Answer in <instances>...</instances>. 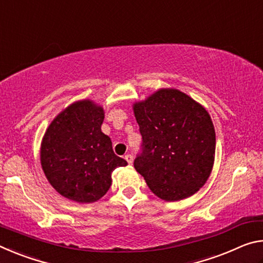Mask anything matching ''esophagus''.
Segmentation results:
<instances>
[{"label": "esophagus", "instance_id": "1", "mask_svg": "<svg viewBox=\"0 0 263 263\" xmlns=\"http://www.w3.org/2000/svg\"><path fill=\"white\" fill-rule=\"evenodd\" d=\"M125 160H126L128 164H132V162H133V157H132L131 154H126V155H125Z\"/></svg>", "mask_w": 263, "mask_h": 263}]
</instances>
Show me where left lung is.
<instances>
[{
  "mask_svg": "<svg viewBox=\"0 0 263 263\" xmlns=\"http://www.w3.org/2000/svg\"><path fill=\"white\" fill-rule=\"evenodd\" d=\"M132 109L142 136L135 168L151 191L167 202L197 193L215 163L216 132L206 109L174 88L159 89Z\"/></svg>",
  "mask_w": 263,
  "mask_h": 263,
  "instance_id": "8db88e82",
  "label": "left lung"
}]
</instances>
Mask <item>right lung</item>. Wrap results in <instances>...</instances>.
<instances>
[{"mask_svg": "<svg viewBox=\"0 0 263 263\" xmlns=\"http://www.w3.org/2000/svg\"><path fill=\"white\" fill-rule=\"evenodd\" d=\"M103 106L80 100L55 116L41 144V163L47 181L65 198L97 202L111 186V173L126 166L101 131Z\"/></svg>", "mask_w": 263, "mask_h": 263, "instance_id": "add662e5", "label": "right lung"}]
</instances>
